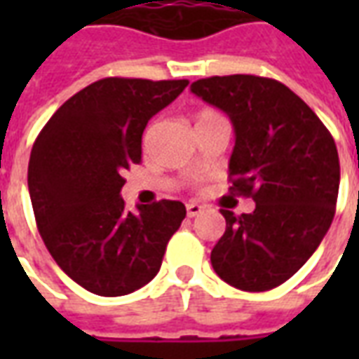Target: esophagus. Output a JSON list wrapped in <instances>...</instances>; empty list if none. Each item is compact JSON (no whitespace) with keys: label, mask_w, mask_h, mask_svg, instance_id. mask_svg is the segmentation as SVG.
<instances>
[{"label":"esophagus","mask_w":359,"mask_h":359,"mask_svg":"<svg viewBox=\"0 0 359 359\" xmlns=\"http://www.w3.org/2000/svg\"><path fill=\"white\" fill-rule=\"evenodd\" d=\"M203 210H205V208H203L202 203H196V202L187 203V213H188V217H198V215H200V213H202Z\"/></svg>","instance_id":"1"}]
</instances>
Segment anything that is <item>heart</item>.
Wrapping results in <instances>:
<instances>
[{
	"mask_svg": "<svg viewBox=\"0 0 359 359\" xmlns=\"http://www.w3.org/2000/svg\"><path fill=\"white\" fill-rule=\"evenodd\" d=\"M213 115H217L215 111H211V109H203L198 113V117H196V121H200V118H208V117H213Z\"/></svg>",
	"mask_w": 359,
	"mask_h": 359,
	"instance_id": "obj_1",
	"label": "heart"
}]
</instances>
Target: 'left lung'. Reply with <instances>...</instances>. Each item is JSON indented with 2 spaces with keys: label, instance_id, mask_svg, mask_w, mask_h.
<instances>
[{
  "label": "left lung",
  "instance_id": "8db88e82",
  "mask_svg": "<svg viewBox=\"0 0 359 359\" xmlns=\"http://www.w3.org/2000/svg\"><path fill=\"white\" fill-rule=\"evenodd\" d=\"M192 94L225 111L234 126L231 190L256 202L211 250L219 277L246 292L283 285L308 262L334 217L339 151L308 103L283 82L231 74L200 79Z\"/></svg>",
  "mask_w": 359,
  "mask_h": 359
}]
</instances>
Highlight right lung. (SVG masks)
I'll list each match as a JSON object with an SVG mask.
<instances>
[{
    "label": "right lung",
    "mask_w": 359,
    "mask_h": 359,
    "mask_svg": "<svg viewBox=\"0 0 359 359\" xmlns=\"http://www.w3.org/2000/svg\"><path fill=\"white\" fill-rule=\"evenodd\" d=\"M188 81L102 79L59 107L38 134L28 192L46 248L74 283L97 296L148 285L187 217L182 202L125 208L123 171L142 159L148 121Z\"/></svg>",
    "instance_id": "obj_1"
}]
</instances>
